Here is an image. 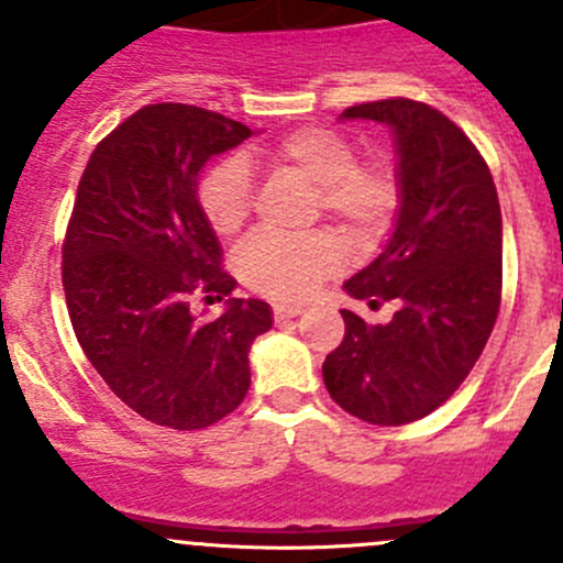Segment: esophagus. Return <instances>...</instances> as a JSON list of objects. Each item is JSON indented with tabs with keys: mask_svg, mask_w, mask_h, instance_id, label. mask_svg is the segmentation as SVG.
Returning a JSON list of instances; mask_svg holds the SVG:
<instances>
[{
	"mask_svg": "<svg viewBox=\"0 0 563 563\" xmlns=\"http://www.w3.org/2000/svg\"><path fill=\"white\" fill-rule=\"evenodd\" d=\"M302 305H291V302H277L275 305V321H288V318H297L302 313Z\"/></svg>",
	"mask_w": 563,
	"mask_h": 563,
	"instance_id": "34e87169",
	"label": "esophagus"
}]
</instances>
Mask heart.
<instances>
[{
	"label": "heart",
	"instance_id": "heart-1",
	"mask_svg": "<svg viewBox=\"0 0 563 563\" xmlns=\"http://www.w3.org/2000/svg\"><path fill=\"white\" fill-rule=\"evenodd\" d=\"M277 172L316 185V212L338 220L354 240H371L400 203V176L384 155H356V144L340 130L299 128L266 150L247 152ZM198 207L214 234L231 236L253 209V176L245 157L229 155L209 166L198 181ZM343 242L332 231L302 240L258 231L236 253V272L253 291L275 299H305L318 283L343 269Z\"/></svg>",
	"mask_w": 563,
	"mask_h": 563
}]
</instances>
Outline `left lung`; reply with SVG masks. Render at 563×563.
<instances>
[{"instance_id":"8db88e82","label":"left lung","mask_w":563,"mask_h":563,"mask_svg":"<svg viewBox=\"0 0 563 563\" xmlns=\"http://www.w3.org/2000/svg\"><path fill=\"white\" fill-rule=\"evenodd\" d=\"M343 119L389 124L400 157L395 234L345 291L400 308L389 323L340 310L345 334L323 384L343 411L395 428L450 400L496 327L501 207L485 157L439 108L389 98L345 108Z\"/></svg>"}]
</instances>
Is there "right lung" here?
<instances>
[{
	"label": "right lung",
	"instance_id": "add662e5",
	"mask_svg": "<svg viewBox=\"0 0 563 563\" xmlns=\"http://www.w3.org/2000/svg\"><path fill=\"white\" fill-rule=\"evenodd\" d=\"M253 130L187 103L139 108L95 146L62 242L73 332L113 395L152 424L201 430L250 387L247 351L269 305L229 299L212 321L190 313L234 291L198 207V172Z\"/></svg>",
	"mask_w": 563,
	"mask_h": 563
}]
</instances>
